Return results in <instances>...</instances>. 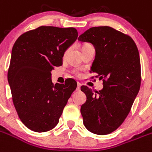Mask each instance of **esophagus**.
<instances>
[{"label": "esophagus", "instance_id": "34e87169", "mask_svg": "<svg viewBox=\"0 0 152 152\" xmlns=\"http://www.w3.org/2000/svg\"><path fill=\"white\" fill-rule=\"evenodd\" d=\"M81 84L80 83H77V88H76V90L80 91V87H81Z\"/></svg>", "mask_w": 152, "mask_h": 152}]
</instances>
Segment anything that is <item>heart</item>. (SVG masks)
I'll use <instances>...</instances> for the list:
<instances>
[{
	"label": "heart",
	"mask_w": 152,
	"mask_h": 152,
	"mask_svg": "<svg viewBox=\"0 0 152 152\" xmlns=\"http://www.w3.org/2000/svg\"><path fill=\"white\" fill-rule=\"evenodd\" d=\"M86 45H88V44H86V45H84V46H86ZM84 46H83V47H84Z\"/></svg>",
	"instance_id": "heart-1"
}]
</instances>
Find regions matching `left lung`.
I'll list each match as a JSON object with an SVG mask.
<instances>
[{
	"mask_svg": "<svg viewBox=\"0 0 152 152\" xmlns=\"http://www.w3.org/2000/svg\"><path fill=\"white\" fill-rule=\"evenodd\" d=\"M78 40L93 45L96 56L91 71L103 80V88L96 93L89 87H81L86 96L80 109L83 124L94 134H109L122 125L139 92L138 48L130 37L110 27H92Z\"/></svg>",
	"mask_w": 152,
	"mask_h": 152,
	"instance_id": "obj_1",
	"label": "left lung"
}]
</instances>
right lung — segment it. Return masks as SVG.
<instances>
[{
    "mask_svg": "<svg viewBox=\"0 0 152 152\" xmlns=\"http://www.w3.org/2000/svg\"><path fill=\"white\" fill-rule=\"evenodd\" d=\"M77 37L73 27L42 26L24 33L14 43L7 80L20 119L32 131L53 129L76 89L72 79L53 85L51 71L63 64L64 53Z\"/></svg>",
    "mask_w": 152,
    "mask_h": 152,
    "instance_id": "right-lung-1",
    "label": "right lung"
}]
</instances>
